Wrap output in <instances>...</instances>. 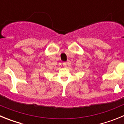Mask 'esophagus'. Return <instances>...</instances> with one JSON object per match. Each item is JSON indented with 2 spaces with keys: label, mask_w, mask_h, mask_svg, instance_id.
<instances>
[{
  "label": "esophagus",
  "mask_w": 124,
  "mask_h": 124,
  "mask_svg": "<svg viewBox=\"0 0 124 124\" xmlns=\"http://www.w3.org/2000/svg\"><path fill=\"white\" fill-rule=\"evenodd\" d=\"M63 65L64 67H67V66H68V63H66V62H64V63H63Z\"/></svg>",
  "instance_id": "1"
}]
</instances>
